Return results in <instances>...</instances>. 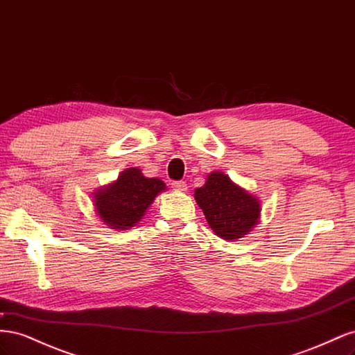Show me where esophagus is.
<instances>
[{"mask_svg": "<svg viewBox=\"0 0 355 355\" xmlns=\"http://www.w3.org/2000/svg\"><path fill=\"white\" fill-rule=\"evenodd\" d=\"M171 188H173V189L178 191V192H185V191L188 189V187H187V184H185L184 180L173 182V184H171Z\"/></svg>", "mask_w": 355, "mask_h": 355, "instance_id": "esophagus-1", "label": "esophagus"}]
</instances>
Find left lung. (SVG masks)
I'll return each instance as SVG.
<instances>
[{"label":"left lung","instance_id":"left-lung-1","mask_svg":"<svg viewBox=\"0 0 355 355\" xmlns=\"http://www.w3.org/2000/svg\"><path fill=\"white\" fill-rule=\"evenodd\" d=\"M194 198L213 232L227 241L245 237L261 222L259 198L223 171L209 173L204 185L196 189Z\"/></svg>","mask_w":355,"mask_h":355}]
</instances>
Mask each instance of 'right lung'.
I'll list each match as a JSON object with an SVG mask.
<instances>
[{
    "label": "right lung",
    "mask_w": 355,
    "mask_h": 355,
    "mask_svg": "<svg viewBox=\"0 0 355 355\" xmlns=\"http://www.w3.org/2000/svg\"><path fill=\"white\" fill-rule=\"evenodd\" d=\"M166 189L161 179L145 178L141 168L128 167L111 184L93 192L94 211L108 228L130 230L141 222L149 206Z\"/></svg>",
    "instance_id": "obj_1"
}]
</instances>
